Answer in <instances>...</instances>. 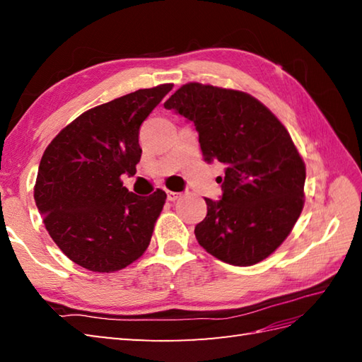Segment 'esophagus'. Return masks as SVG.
I'll return each instance as SVG.
<instances>
[{"label":"esophagus","mask_w":362,"mask_h":362,"mask_svg":"<svg viewBox=\"0 0 362 362\" xmlns=\"http://www.w3.org/2000/svg\"><path fill=\"white\" fill-rule=\"evenodd\" d=\"M179 197H180V193H174V191H166V199H168V201L174 202Z\"/></svg>","instance_id":"esophagus-1"}]
</instances>
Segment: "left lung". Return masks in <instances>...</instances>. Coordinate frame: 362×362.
<instances>
[{
	"mask_svg": "<svg viewBox=\"0 0 362 362\" xmlns=\"http://www.w3.org/2000/svg\"><path fill=\"white\" fill-rule=\"evenodd\" d=\"M193 122L206 163L226 166L221 201L205 197L197 243L233 266H252L286 240L303 209L305 163L286 127L244 91L189 82L165 103Z\"/></svg>",
	"mask_w": 362,
	"mask_h": 362,
	"instance_id": "1",
	"label": "left lung"
}]
</instances>
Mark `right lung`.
<instances>
[{"label":"right lung","mask_w":362,"mask_h":362,"mask_svg":"<svg viewBox=\"0 0 362 362\" xmlns=\"http://www.w3.org/2000/svg\"><path fill=\"white\" fill-rule=\"evenodd\" d=\"M173 83L113 99L68 124L46 148L34 199L52 241L76 264L115 272L148 249L166 193L136 196L122 187L141 158L138 134Z\"/></svg>","instance_id":"obj_1"}]
</instances>
